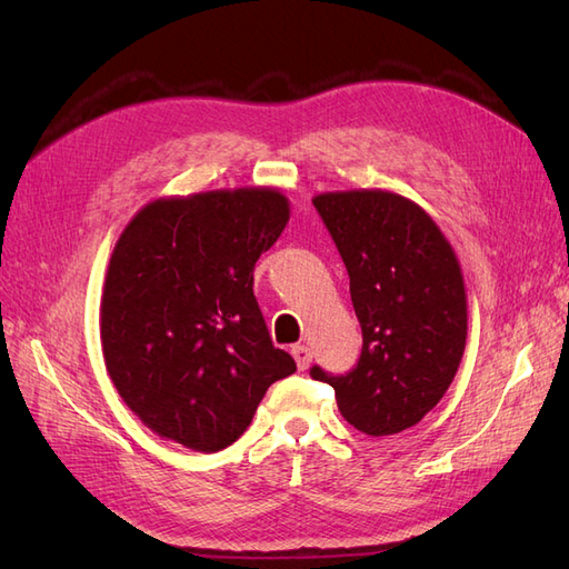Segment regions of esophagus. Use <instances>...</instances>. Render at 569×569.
Listing matches in <instances>:
<instances>
[{
	"mask_svg": "<svg viewBox=\"0 0 569 569\" xmlns=\"http://www.w3.org/2000/svg\"><path fill=\"white\" fill-rule=\"evenodd\" d=\"M291 356H295L299 370H306L308 366H311V349L303 347V343H297V347H291Z\"/></svg>",
	"mask_w": 569,
	"mask_h": 569,
	"instance_id": "34e87169",
	"label": "esophagus"
}]
</instances>
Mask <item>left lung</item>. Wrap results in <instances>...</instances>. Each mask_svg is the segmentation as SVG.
I'll return each instance as SVG.
<instances>
[{"label": "left lung", "mask_w": 569, "mask_h": 569, "mask_svg": "<svg viewBox=\"0 0 569 569\" xmlns=\"http://www.w3.org/2000/svg\"><path fill=\"white\" fill-rule=\"evenodd\" d=\"M349 272L363 349L347 375L311 368L339 412L372 437L418 425L451 387L468 339L458 258L418 203L382 189L313 199Z\"/></svg>", "instance_id": "8db88e82"}]
</instances>
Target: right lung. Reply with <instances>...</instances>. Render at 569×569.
Wrapping results in <instances>:
<instances>
[{"instance_id":"add662e5","label":"right lung","mask_w":569,"mask_h":569,"mask_svg":"<svg viewBox=\"0 0 569 569\" xmlns=\"http://www.w3.org/2000/svg\"><path fill=\"white\" fill-rule=\"evenodd\" d=\"M287 220L278 189H220L151 201L120 234L101 351L118 393L159 437L226 449L268 387L297 370L253 297V266Z\"/></svg>"}]
</instances>
